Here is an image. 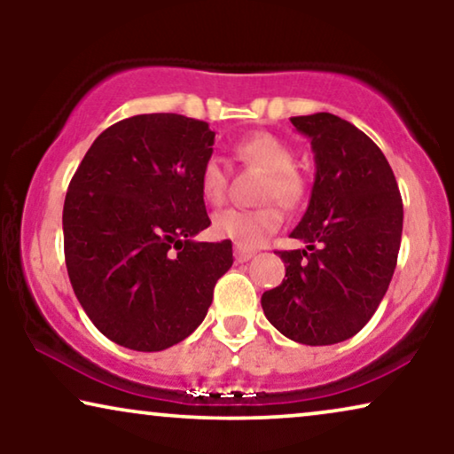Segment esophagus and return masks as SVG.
Instances as JSON below:
<instances>
[{
	"mask_svg": "<svg viewBox=\"0 0 454 454\" xmlns=\"http://www.w3.org/2000/svg\"><path fill=\"white\" fill-rule=\"evenodd\" d=\"M254 256H256V252L244 250V247H235V262L244 264V262H247V260H252Z\"/></svg>",
	"mask_w": 454,
	"mask_h": 454,
	"instance_id": "34e87169",
	"label": "esophagus"
}]
</instances>
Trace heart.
Returning <instances> with one entry per match:
<instances>
[{"mask_svg":"<svg viewBox=\"0 0 454 454\" xmlns=\"http://www.w3.org/2000/svg\"><path fill=\"white\" fill-rule=\"evenodd\" d=\"M235 153L246 163L256 165L266 171L262 185V200H269L258 208H229L213 219V233L221 239L233 241L238 247L262 246L272 233L283 225V210L277 200L285 207H295L306 196V179L295 169V153L287 142L269 132H256L246 136L235 145ZM200 194L213 207H221L229 194V177L219 157H208L202 163Z\"/></svg>","mask_w":454,"mask_h":454,"instance_id":"heart-1","label":"heart"}]
</instances>
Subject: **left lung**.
<instances>
[{
    "label": "left lung",
    "instance_id": "8db88e82",
    "mask_svg": "<svg viewBox=\"0 0 454 454\" xmlns=\"http://www.w3.org/2000/svg\"><path fill=\"white\" fill-rule=\"evenodd\" d=\"M312 140L316 179L291 238L308 250L277 252L278 287L264 291L270 325L301 345H334L368 325L393 278L403 233V200L380 148L333 114L291 117Z\"/></svg>",
    "mask_w": 454,
    "mask_h": 454
}]
</instances>
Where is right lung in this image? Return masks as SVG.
I'll list each match as a JSON object with an SVG mask.
<instances>
[{"mask_svg": "<svg viewBox=\"0 0 454 454\" xmlns=\"http://www.w3.org/2000/svg\"><path fill=\"white\" fill-rule=\"evenodd\" d=\"M213 145L207 121L134 115L92 142L67 185V275L117 345L163 351L190 337L231 269V241H194L210 225L198 177Z\"/></svg>", "mask_w": 454, "mask_h": 454, "instance_id": "obj_1", "label": "right lung"}]
</instances>
